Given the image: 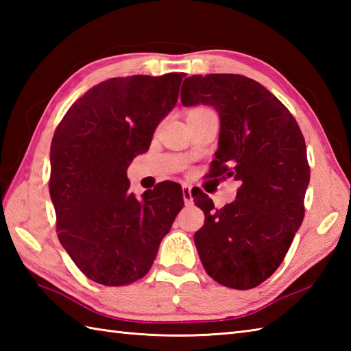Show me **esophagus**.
<instances>
[{"label": "esophagus", "mask_w": 351, "mask_h": 351, "mask_svg": "<svg viewBox=\"0 0 351 351\" xmlns=\"http://www.w3.org/2000/svg\"><path fill=\"white\" fill-rule=\"evenodd\" d=\"M182 197L185 205H193V196H191V187L189 184H182Z\"/></svg>", "instance_id": "esophagus-1"}]
</instances>
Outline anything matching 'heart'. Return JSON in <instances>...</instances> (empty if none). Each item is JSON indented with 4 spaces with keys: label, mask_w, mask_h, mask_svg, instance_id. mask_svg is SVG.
I'll list each match as a JSON object with an SVG mask.
<instances>
[{
    "label": "heart",
    "mask_w": 351,
    "mask_h": 351,
    "mask_svg": "<svg viewBox=\"0 0 351 351\" xmlns=\"http://www.w3.org/2000/svg\"><path fill=\"white\" fill-rule=\"evenodd\" d=\"M204 113H213V111L205 107H197V108H193L189 114H204Z\"/></svg>",
    "instance_id": "heart-1"
}]
</instances>
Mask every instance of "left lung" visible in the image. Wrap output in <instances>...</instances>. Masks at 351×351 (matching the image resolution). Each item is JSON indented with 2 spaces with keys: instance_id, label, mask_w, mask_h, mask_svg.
Wrapping results in <instances>:
<instances>
[{
  "instance_id": "8db88e82",
  "label": "left lung",
  "mask_w": 351,
  "mask_h": 351,
  "mask_svg": "<svg viewBox=\"0 0 351 351\" xmlns=\"http://www.w3.org/2000/svg\"><path fill=\"white\" fill-rule=\"evenodd\" d=\"M181 102L217 110L210 175L241 182L237 199L220 210L205 193L193 195L205 214L195 234L199 258L220 285L255 288L278 270L304 217L311 170L303 134L271 92L237 73L185 78Z\"/></svg>"
}]
</instances>
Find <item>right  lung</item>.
I'll list each match as a JSON object with an SVG mask.
<instances>
[{
	"label": "right lung",
	"instance_id": "1",
	"mask_svg": "<svg viewBox=\"0 0 351 351\" xmlns=\"http://www.w3.org/2000/svg\"><path fill=\"white\" fill-rule=\"evenodd\" d=\"M184 77L102 81L72 104L52 137L49 195L58 240L101 285L143 278L184 206L181 185L160 182L138 200L126 178L134 156L147 151L155 128L176 106Z\"/></svg>",
	"mask_w": 351,
	"mask_h": 351
}]
</instances>
